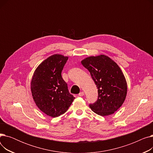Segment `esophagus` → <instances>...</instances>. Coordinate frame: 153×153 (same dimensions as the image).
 Returning a JSON list of instances; mask_svg holds the SVG:
<instances>
[{
	"label": "esophagus",
	"mask_w": 153,
	"mask_h": 153,
	"mask_svg": "<svg viewBox=\"0 0 153 153\" xmlns=\"http://www.w3.org/2000/svg\"><path fill=\"white\" fill-rule=\"evenodd\" d=\"M84 95V92H80L79 94V97H82V96H83Z\"/></svg>",
	"instance_id": "esophagus-1"
}]
</instances>
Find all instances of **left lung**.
<instances>
[{
    "mask_svg": "<svg viewBox=\"0 0 153 153\" xmlns=\"http://www.w3.org/2000/svg\"><path fill=\"white\" fill-rule=\"evenodd\" d=\"M98 89V99L89 106L95 114L108 116L114 114L123 103L127 84L118 64L107 56H90L81 61Z\"/></svg>",
    "mask_w": 153,
    "mask_h": 153,
    "instance_id": "obj_1",
    "label": "left lung"
}]
</instances>
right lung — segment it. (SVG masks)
<instances>
[{"mask_svg":"<svg viewBox=\"0 0 153 153\" xmlns=\"http://www.w3.org/2000/svg\"><path fill=\"white\" fill-rule=\"evenodd\" d=\"M68 59V56L58 54L50 56L37 67L31 81L32 97L36 106L53 118L65 113L75 99L61 76Z\"/></svg>","mask_w":153,"mask_h":153,"instance_id":"right-lung-1","label":"right lung"}]
</instances>
